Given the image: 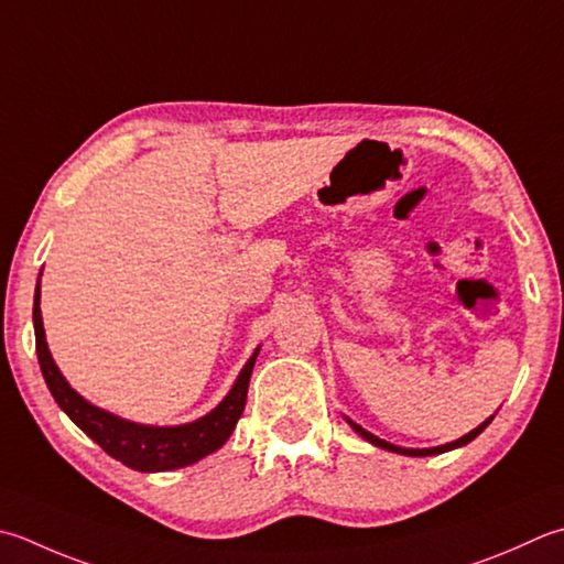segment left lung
<instances>
[{
	"label": "left lung",
	"instance_id": "left-lung-1",
	"mask_svg": "<svg viewBox=\"0 0 564 564\" xmlns=\"http://www.w3.org/2000/svg\"><path fill=\"white\" fill-rule=\"evenodd\" d=\"M345 421L351 425V430H355V433H357L359 437L367 440V443H371L373 447L389 449V452H395V455H405V457H430V455H443V452H449V449H457V447H465V445H469L471 440L477 437V435H481V433H484V427H487V425L494 421V415H491V417H487V421H484L479 427L469 430V433H467L465 437L455 440V443H447V445H440V447H423V449H413V447H401V445L386 443V440H381V437H377V435H371L369 430H364V427H361V425H357L355 421H349V417H345Z\"/></svg>",
	"mask_w": 564,
	"mask_h": 564
}]
</instances>
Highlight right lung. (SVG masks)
Masks as SVG:
<instances>
[{
	"instance_id": "1",
	"label": "right lung",
	"mask_w": 564,
	"mask_h": 564,
	"mask_svg": "<svg viewBox=\"0 0 564 564\" xmlns=\"http://www.w3.org/2000/svg\"><path fill=\"white\" fill-rule=\"evenodd\" d=\"M33 333H36V355L41 364V373L43 379H46V386L55 403L61 405V411L68 415L87 437H93L109 457H115L121 465L137 471L181 469L187 465H195V462H200L203 457L213 455L215 449L223 447L241 417V411H245L253 361H257L261 349H253V355L247 359L245 367H241L237 381L231 383L229 393L207 415L183 425H143L109 413L99 405H93L65 381L58 364L51 357L46 329H43L41 273L36 293H33Z\"/></svg>"
}]
</instances>
